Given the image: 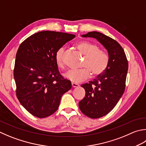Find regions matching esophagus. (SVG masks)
Returning a JSON list of instances; mask_svg holds the SVG:
<instances>
[{
    "instance_id": "esophagus-1",
    "label": "esophagus",
    "mask_w": 146,
    "mask_h": 146,
    "mask_svg": "<svg viewBox=\"0 0 146 146\" xmlns=\"http://www.w3.org/2000/svg\"><path fill=\"white\" fill-rule=\"evenodd\" d=\"M71 87H72L73 88H76V87H79V85L76 84H73V83H72V84H71Z\"/></svg>"
}]
</instances>
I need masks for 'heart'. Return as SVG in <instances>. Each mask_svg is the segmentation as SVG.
Returning a JSON list of instances; mask_svg holds the SVG:
<instances>
[{
  "label": "heart",
  "instance_id": "1",
  "mask_svg": "<svg viewBox=\"0 0 146 146\" xmlns=\"http://www.w3.org/2000/svg\"><path fill=\"white\" fill-rule=\"evenodd\" d=\"M76 47L85 56V60L82 69L70 70L65 73L66 78L73 84H79L86 80L90 76H98L103 73L109 64V56L104 51L99 50L97 44L88 41H82L76 44ZM65 49L61 47L57 50L55 55L56 62L60 68L64 67V56Z\"/></svg>",
  "mask_w": 146,
  "mask_h": 146
}]
</instances>
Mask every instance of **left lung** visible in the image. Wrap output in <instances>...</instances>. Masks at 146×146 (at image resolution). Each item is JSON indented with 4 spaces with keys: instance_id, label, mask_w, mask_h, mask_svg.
I'll use <instances>...</instances> for the list:
<instances>
[{
    "instance_id": "left-lung-1",
    "label": "left lung",
    "mask_w": 146,
    "mask_h": 146,
    "mask_svg": "<svg viewBox=\"0 0 146 146\" xmlns=\"http://www.w3.org/2000/svg\"><path fill=\"white\" fill-rule=\"evenodd\" d=\"M82 36L96 38L109 55V64L104 72L93 81L81 85L85 90V97L79 102L80 110L90 118H99L115 107L124 93L128 61L123 48L111 37L98 31Z\"/></svg>"
}]
</instances>
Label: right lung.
Listing matches in <instances>:
<instances>
[{
  "label": "right lung",
  "instance_id": "add662e5",
  "mask_svg": "<svg viewBox=\"0 0 146 146\" xmlns=\"http://www.w3.org/2000/svg\"><path fill=\"white\" fill-rule=\"evenodd\" d=\"M75 35L42 31L25 40L17 51L14 68L17 98L28 112L43 118L58 110L71 84L58 70L55 55Z\"/></svg>",
  "mask_w": 146,
  "mask_h": 146
}]
</instances>
